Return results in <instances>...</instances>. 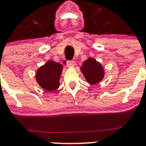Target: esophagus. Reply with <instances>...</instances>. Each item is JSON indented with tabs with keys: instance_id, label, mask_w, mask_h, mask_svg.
<instances>
[{
	"instance_id": "obj_1",
	"label": "esophagus",
	"mask_w": 146,
	"mask_h": 146,
	"mask_svg": "<svg viewBox=\"0 0 146 146\" xmlns=\"http://www.w3.org/2000/svg\"><path fill=\"white\" fill-rule=\"evenodd\" d=\"M76 63L73 61H67V66L68 67H73L75 66Z\"/></svg>"
}]
</instances>
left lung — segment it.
Masks as SVG:
<instances>
[{"mask_svg":"<svg viewBox=\"0 0 146 146\" xmlns=\"http://www.w3.org/2000/svg\"><path fill=\"white\" fill-rule=\"evenodd\" d=\"M80 70L87 81L91 85L100 82L104 76L102 64L92 58H88L84 61Z\"/></svg>","mask_w":146,"mask_h":146,"instance_id":"1","label":"left lung"}]
</instances>
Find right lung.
Returning <instances> with one entry per match:
<instances>
[{"mask_svg": "<svg viewBox=\"0 0 146 146\" xmlns=\"http://www.w3.org/2000/svg\"><path fill=\"white\" fill-rule=\"evenodd\" d=\"M63 66L54 61H48L41 66L36 73V80L45 90L53 92L59 87Z\"/></svg>", "mask_w": 146, "mask_h": 146, "instance_id": "right-lung-1", "label": "right lung"}]
</instances>
